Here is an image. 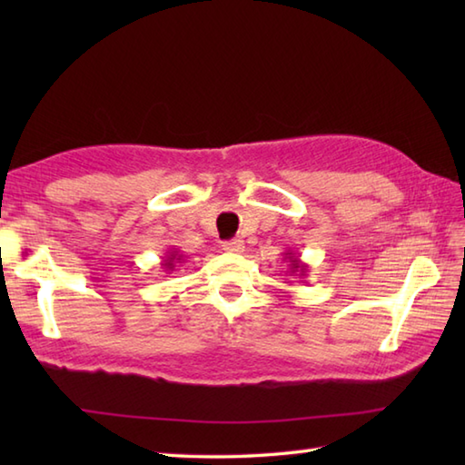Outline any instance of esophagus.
<instances>
[{"mask_svg": "<svg viewBox=\"0 0 465 465\" xmlns=\"http://www.w3.org/2000/svg\"><path fill=\"white\" fill-rule=\"evenodd\" d=\"M223 250L230 252V253H242L243 252V240H240V238L227 240V242H223Z\"/></svg>", "mask_w": 465, "mask_h": 465, "instance_id": "34e87169", "label": "esophagus"}]
</instances>
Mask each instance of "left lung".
Returning a JSON list of instances; mask_svg holds the SVG:
<instances>
[{"label": "left lung", "instance_id": "obj_1", "mask_svg": "<svg viewBox=\"0 0 465 465\" xmlns=\"http://www.w3.org/2000/svg\"><path fill=\"white\" fill-rule=\"evenodd\" d=\"M283 260H290V273H295V275H300V278H303L305 273H308V263H303L302 260H300V255H295V253H292V252H288L285 253V258Z\"/></svg>", "mask_w": 465, "mask_h": 465}]
</instances>
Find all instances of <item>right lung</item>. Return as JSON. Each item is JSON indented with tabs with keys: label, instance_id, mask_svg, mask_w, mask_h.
<instances>
[{
	"label": "right lung",
	"instance_id": "1",
	"mask_svg": "<svg viewBox=\"0 0 465 465\" xmlns=\"http://www.w3.org/2000/svg\"><path fill=\"white\" fill-rule=\"evenodd\" d=\"M175 263H183V253H180L175 248H172V250L167 252V253L163 255V258H162V268H163L165 272H173Z\"/></svg>",
	"mask_w": 465,
	"mask_h": 465
}]
</instances>
